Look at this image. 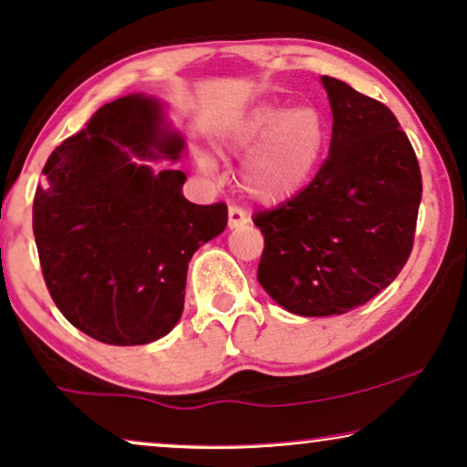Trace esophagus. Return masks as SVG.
Listing matches in <instances>:
<instances>
[{
    "label": "esophagus",
    "mask_w": 467,
    "mask_h": 467,
    "mask_svg": "<svg viewBox=\"0 0 467 467\" xmlns=\"http://www.w3.org/2000/svg\"><path fill=\"white\" fill-rule=\"evenodd\" d=\"M248 221L251 219H248V214L240 206H229V219H227L229 229H238L242 225H246Z\"/></svg>",
    "instance_id": "1"
}]
</instances>
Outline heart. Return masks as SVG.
Here are the masks:
<instances>
[{
	"label": "heart",
	"instance_id": "b5f03b06",
	"mask_svg": "<svg viewBox=\"0 0 467 467\" xmlns=\"http://www.w3.org/2000/svg\"><path fill=\"white\" fill-rule=\"evenodd\" d=\"M225 149L248 157L244 187L254 200L285 202L299 193L327 144V123L317 108L267 101L234 119L223 136ZM203 170L213 163L202 161Z\"/></svg>",
	"mask_w": 467,
	"mask_h": 467
}]
</instances>
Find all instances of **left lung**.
Returning a JSON list of instances; mask_svg holds the SVG:
<instances>
[{
  "mask_svg": "<svg viewBox=\"0 0 467 467\" xmlns=\"http://www.w3.org/2000/svg\"><path fill=\"white\" fill-rule=\"evenodd\" d=\"M334 130L329 157L291 200L261 210L257 280L299 317H331L369 302L410 257L420 170L385 104L323 76Z\"/></svg>",
  "mask_w": 467,
  "mask_h": 467,
  "instance_id": "left-lung-1",
  "label": "left lung"
}]
</instances>
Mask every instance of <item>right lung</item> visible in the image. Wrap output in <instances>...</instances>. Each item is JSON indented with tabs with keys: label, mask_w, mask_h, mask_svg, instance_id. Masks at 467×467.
Returning a JSON list of instances; mask_svg holds the SVG:
<instances>
[{
	"label": "right lung",
	"mask_w": 467,
	"mask_h": 467,
	"mask_svg": "<svg viewBox=\"0 0 467 467\" xmlns=\"http://www.w3.org/2000/svg\"><path fill=\"white\" fill-rule=\"evenodd\" d=\"M161 104L127 95L101 106L53 150L34 197L44 283L74 327L114 347L170 334L182 315L189 261L227 225L223 202L184 200L181 170L133 157H181Z\"/></svg>",
	"instance_id": "add662e5"
}]
</instances>
